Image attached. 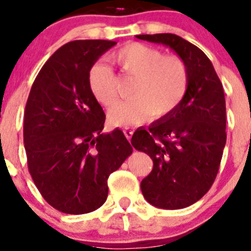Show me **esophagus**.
I'll return each mask as SVG.
<instances>
[{"label": "esophagus", "instance_id": "obj_1", "mask_svg": "<svg viewBox=\"0 0 251 251\" xmlns=\"http://www.w3.org/2000/svg\"><path fill=\"white\" fill-rule=\"evenodd\" d=\"M124 135H125V137L130 141L131 137H132V135H133V131L131 130V128L126 127V128H124Z\"/></svg>", "mask_w": 251, "mask_h": 251}]
</instances>
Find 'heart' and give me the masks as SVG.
I'll return each instance as SVG.
<instances>
[{"label":"heart","instance_id":"heart-1","mask_svg":"<svg viewBox=\"0 0 251 251\" xmlns=\"http://www.w3.org/2000/svg\"><path fill=\"white\" fill-rule=\"evenodd\" d=\"M109 60L124 74L136 77L131 87L132 100L120 102L109 110L110 124L121 127L137 125L151 119L168 116L182 103L189 86L186 62L175 54L141 42H131L114 52ZM88 87L98 103L114 104L118 97L113 70L96 63L88 70Z\"/></svg>","mask_w":251,"mask_h":251}]
</instances>
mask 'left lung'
I'll return each mask as SVG.
<instances>
[{"instance_id":"8db88e82","label":"left lung","mask_w":251,"mask_h":251,"mask_svg":"<svg viewBox=\"0 0 251 251\" xmlns=\"http://www.w3.org/2000/svg\"><path fill=\"white\" fill-rule=\"evenodd\" d=\"M170 47L186 62L189 86L181 104L148 128H138L131 143L148 154L153 170L142 179L149 204L183 209L211 188L226 144V100L222 83L206 54L175 34L137 35Z\"/></svg>"}]
</instances>
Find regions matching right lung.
Here are the masks:
<instances>
[{"mask_svg": "<svg viewBox=\"0 0 251 251\" xmlns=\"http://www.w3.org/2000/svg\"><path fill=\"white\" fill-rule=\"evenodd\" d=\"M77 40L55 50L35 78L24 114V147L35 186L64 214H87L108 197V177L132 153L123 131L102 133L105 114L88 87L90 68L115 46Z\"/></svg>", "mask_w": 251, "mask_h": 251, "instance_id": "obj_1", "label": "right lung"}]
</instances>
